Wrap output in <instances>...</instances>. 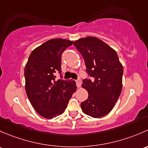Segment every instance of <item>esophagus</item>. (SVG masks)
Returning <instances> with one entry per match:
<instances>
[{
    "mask_svg": "<svg viewBox=\"0 0 148 148\" xmlns=\"http://www.w3.org/2000/svg\"><path fill=\"white\" fill-rule=\"evenodd\" d=\"M75 82H76V85H77V88H80V85H81V81H80V79H77V80H76Z\"/></svg>",
    "mask_w": 148,
    "mask_h": 148,
    "instance_id": "esophagus-1",
    "label": "esophagus"
}]
</instances>
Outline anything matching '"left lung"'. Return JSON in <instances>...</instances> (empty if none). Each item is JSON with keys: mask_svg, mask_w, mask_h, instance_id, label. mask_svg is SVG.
Returning a JSON list of instances; mask_svg holds the SVG:
<instances>
[{"mask_svg": "<svg viewBox=\"0 0 148 148\" xmlns=\"http://www.w3.org/2000/svg\"><path fill=\"white\" fill-rule=\"evenodd\" d=\"M74 45L83 57L90 78L83 80L88 97L82 102V110L92 118H101L115 106L123 87V68L115 50L95 37L83 38Z\"/></svg>", "mask_w": 148, "mask_h": 148, "instance_id": "8db88e82", "label": "left lung"}]
</instances>
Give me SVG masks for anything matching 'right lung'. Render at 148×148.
Segmentation results:
<instances>
[{
	"instance_id": "add662e5",
	"label": "right lung",
	"mask_w": 148,
	"mask_h": 148,
	"mask_svg": "<svg viewBox=\"0 0 148 148\" xmlns=\"http://www.w3.org/2000/svg\"><path fill=\"white\" fill-rule=\"evenodd\" d=\"M73 42L60 38L48 40L33 50L25 65V91L36 112L51 119L61 115L76 90L74 80H56L61 75V56Z\"/></svg>"
}]
</instances>
